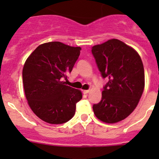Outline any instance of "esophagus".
<instances>
[{
    "label": "esophagus",
    "instance_id": "esophagus-1",
    "mask_svg": "<svg viewBox=\"0 0 159 159\" xmlns=\"http://www.w3.org/2000/svg\"><path fill=\"white\" fill-rule=\"evenodd\" d=\"M89 91L90 90H84V91H83V93H84V94H88V93H89Z\"/></svg>",
    "mask_w": 159,
    "mask_h": 159
}]
</instances>
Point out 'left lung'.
<instances>
[{
    "mask_svg": "<svg viewBox=\"0 0 159 159\" xmlns=\"http://www.w3.org/2000/svg\"><path fill=\"white\" fill-rule=\"evenodd\" d=\"M91 53L102 78V100L93 105L95 116L104 122L116 123L134 110L145 88V71L137 51L118 39L93 46Z\"/></svg>",
    "mask_w": 159,
    "mask_h": 159,
    "instance_id": "left-lung-1",
    "label": "left lung"
}]
</instances>
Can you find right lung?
Here are the masks:
<instances>
[{
    "label": "right lung",
    "instance_id": "right-lung-1",
    "mask_svg": "<svg viewBox=\"0 0 159 159\" xmlns=\"http://www.w3.org/2000/svg\"><path fill=\"white\" fill-rule=\"evenodd\" d=\"M80 47L59 41L38 46L25 61L24 89L30 108L50 124H63L73 118L81 91L62 81L70 73L81 53Z\"/></svg>",
    "mask_w": 159,
    "mask_h": 159
}]
</instances>
